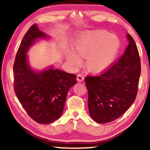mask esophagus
Returning a JSON list of instances; mask_svg holds the SVG:
<instances>
[{
    "mask_svg": "<svg viewBox=\"0 0 150 150\" xmlns=\"http://www.w3.org/2000/svg\"><path fill=\"white\" fill-rule=\"evenodd\" d=\"M84 79H85L84 76L81 74H79L77 76V81H79V82H82V81H84Z\"/></svg>",
    "mask_w": 150,
    "mask_h": 150,
    "instance_id": "1",
    "label": "esophagus"
}]
</instances>
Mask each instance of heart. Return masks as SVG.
I'll list each match as a JSON object with an SVG mask.
<instances>
[{"instance_id": "heart-1", "label": "heart", "mask_w": 150, "mask_h": 150, "mask_svg": "<svg viewBox=\"0 0 150 150\" xmlns=\"http://www.w3.org/2000/svg\"><path fill=\"white\" fill-rule=\"evenodd\" d=\"M75 52L68 50L67 62L73 67L81 63V57H86L85 65L91 72L105 69L117 55L120 41L117 36L105 30L87 32L79 35L73 45Z\"/></svg>"}]
</instances>
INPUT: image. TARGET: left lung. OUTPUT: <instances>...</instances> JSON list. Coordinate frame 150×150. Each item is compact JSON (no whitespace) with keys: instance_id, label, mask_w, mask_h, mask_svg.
<instances>
[{"instance_id":"8db88e82","label":"left lung","mask_w":150,"mask_h":150,"mask_svg":"<svg viewBox=\"0 0 150 150\" xmlns=\"http://www.w3.org/2000/svg\"><path fill=\"white\" fill-rule=\"evenodd\" d=\"M125 52L117 62L97 75L85 78L90 116L98 123L115 120L136 99L141 73L138 48L130 34Z\"/></svg>"}]
</instances>
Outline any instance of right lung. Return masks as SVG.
I'll use <instances>...</instances> for the list:
<instances>
[{"label":"right lung","mask_w":150,"mask_h":150,"mask_svg":"<svg viewBox=\"0 0 150 150\" xmlns=\"http://www.w3.org/2000/svg\"><path fill=\"white\" fill-rule=\"evenodd\" d=\"M47 34L36 24L30 28L20 44L13 66L14 89L18 99L30 117L40 124H50L62 116L70 88L77 83L75 74L50 68L33 70L26 53L38 39Z\"/></svg>","instance_id":"obj_1"}]
</instances>
